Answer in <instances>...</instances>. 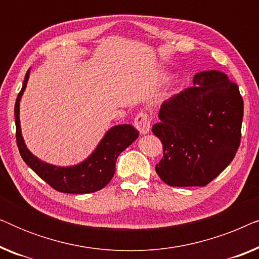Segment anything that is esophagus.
<instances>
[{"mask_svg": "<svg viewBox=\"0 0 259 259\" xmlns=\"http://www.w3.org/2000/svg\"><path fill=\"white\" fill-rule=\"evenodd\" d=\"M134 126H136V128L139 131L141 134H146L150 132L151 119L147 113L145 112L138 113L136 118H134Z\"/></svg>", "mask_w": 259, "mask_h": 259, "instance_id": "esophagus-1", "label": "esophagus"}]
</instances>
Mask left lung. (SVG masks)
<instances>
[{
    "label": "left lung",
    "instance_id": "8db88e82",
    "mask_svg": "<svg viewBox=\"0 0 259 259\" xmlns=\"http://www.w3.org/2000/svg\"><path fill=\"white\" fill-rule=\"evenodd\" d=\"M193 87L162 102L152 132L162 155L155 171L169 186H205L228 167L242 137L244 102L219 70L197 73Z\"/></svg>",
    "mask_w": 259,
    "mask_h": 259
}]
</instances>
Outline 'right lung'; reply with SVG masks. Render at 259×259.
Segmentation results:
<instances>
[{"label":"right lung","instance_id":"right-lung-1","mask_svg":"<svg viewBox=\"0 0 259 259\" xmlns=\"http://www.w3.org/2000/svg\"><path fill=\"white\" fill-rule=\"evenodd\" d=\"M28 77H29V70L24 76L22 90L17 95L15 108H14L16 143L23 161L42 180H45L49 186L59 192L84 194L104 189L114 176L115 162L119 154L139 137V132L131 125L114 126L105 134L93 153L81 164L69 167L46 164L30 153L21 134L19 116L20 100L26 90Z\"/></svg>","mask_w":259,"mask_h":259}]
</instances>
